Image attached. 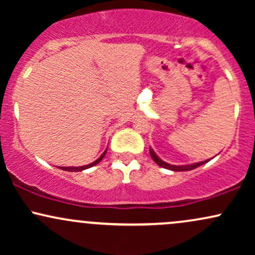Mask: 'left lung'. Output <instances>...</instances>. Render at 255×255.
Masks as SVG:
<instances>
[{
    "label": "left lung",
    "instance_id": "1",
    "mask_svg": "<svg viewBox=\"0 0 255 255\" xmlns=\"http://www.w3.org/2000/svg\"><path fill=\"white\" fill-rule=\"evenodd\" d=\"M150 154L152 157V159L154 160V162L157 163L158 165L162 166V168H165V169H169V170H172V171H189V170H193V169L198 168V166L205 164L206 162H209V160H204V162H199V163H193V164H188V165H171L169 164V163L166 162H163L162 159H160L159 157L157 156L156 153H154V151L152 150L150 147Z\"/></svg>",
    "mask_w": 255,
    "mask_h": 255
}]
</instances>
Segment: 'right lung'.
<instances>
[{
  "label": "right lung",
  "mask_w": 255,
  "mask_h": 255,
  "mask_svg": "<svg viewBox=\"0 0 255 255\" xmlns=\"http://www.w3.org/2000/svg\"><path fill=\"white\" fill-rule=\"evenodd\" d=\"M105 153H107V150H105V151L103 152V154H102V156L99 157L97 160H95V162H92V163H91V164L83 165V166H60V169H62V170H66V171H81V170H85V169H89V168H91V166L98 164V163L101 162V160L104 158Z\"/></svg>",
  "instance_id": "obj_1"
}]
</instances>
